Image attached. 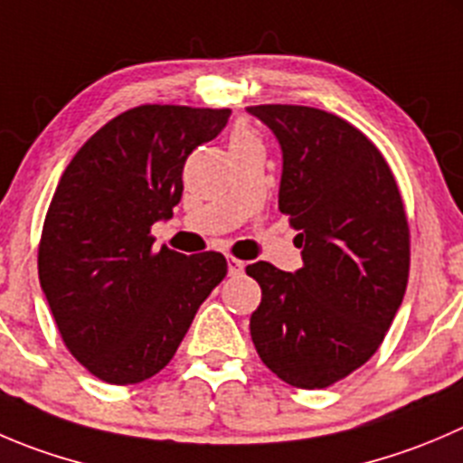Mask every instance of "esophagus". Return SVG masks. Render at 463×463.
<instances>
[{
  "instance_id": "esophagus-1",
  "label": "esophagus",
  "mask_w": 463,
  "mask_h": 463,
  "mask_svg": "<svg viewBox=\"0 0 463 463\" xmlns=\"http://www.w3.org/2000/svg\"><path fill=\"white\" fill-rule=\"evenodd\" d=\"M244 273V262L237 258H228V276H240Z\"/></svg>"
}]
</instances>
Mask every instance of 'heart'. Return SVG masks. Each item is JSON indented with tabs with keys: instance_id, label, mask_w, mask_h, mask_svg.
I'll return each instance as SVG.
<instances>
[{
	"instance_id": "b5f03b06",
	"label": "heart",
	"mask_w": 463,
	"mask_h": 463,
	"mask_svg": "<svg viewBox=\"0 0 463 463\" xmlns=\"http://www.w3.org/2000/svg\"><path fill=\"white\" fill-rule=\"evenodd\" d=\"M250 142H258V140H255V137L250 136V133H246V131H237L235 136H232V142H231V146L250 145Z\"/></svg>"
}]
</instances>
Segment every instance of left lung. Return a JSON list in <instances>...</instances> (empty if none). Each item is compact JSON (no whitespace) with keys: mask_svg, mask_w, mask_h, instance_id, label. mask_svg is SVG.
Wrapping results in <instances>:
<instances>
[{"mask_svg":"<svg viewBox=\"0 0 463 463\" xmlns=\"http://www.w3.org/2000/svg\"><path fill=\"white\" fill-rule=\"evenodd\" d=\"M282 149L278 208L298 231L303 267L255 262L262 289L250 339L269 371L326 389L373 357L410 276V226L396 178L373 142L332 112L249 106Z\"/></svg>","mask_w":463,"mask_h":463,"instance_id":"1","label":"left lung"}]
</instances>
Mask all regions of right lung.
Masks as SVG:
<instances>
[{
	"label": "right lung",
	"instance_id": "right-lung-1",
	"mask_svg": "<svg viewBox=\"0 0 463 463\" xmlns=\"http://www.w3.org/2000/svg\"><path fill=\"white\" fill-rule=\"evenodd\" d=\"M231 110L137 106L99 128L62 172L38 249L40 287L67 351L108 384L163 371L228 271L222 253L154 250L192 151Z\"/></svg>",
	"mask_w": 463,
	"mask_h": 463
}]
</instances>
